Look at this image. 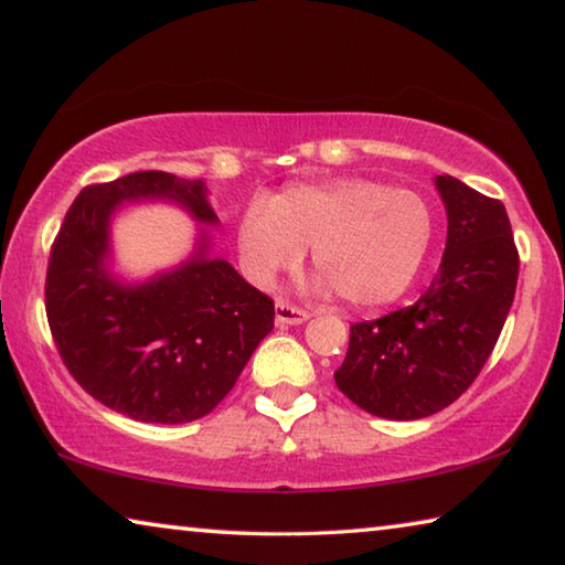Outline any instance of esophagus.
I'll return each instance as SVG.
<instances>
[{
  "mask_svg": "<svg viewBox=\"0 0 565 565\" xmlns=\"http://www.w3.org/2000/svg\"><path fill=\"white\" fill-rule=\"evenodd\" d=\"M306 319H309L306 309L291 306L289 301H276V323H281V327H296V323H303Z\"/></svg>",
  "mask_w": 565,
  "mask_h": 565,
  "instance_id": "34e87169",
  "label": "esophagus"
}]
</instances>
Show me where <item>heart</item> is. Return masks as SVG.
I'll use <instances>...</instances> for the list:
<instances>
[{"label":"heart","instance_id":"obj_1","mask_svg":"<svg viewBox=\"0 0 565 565\" xmlns=\"http://www.w3.org/2000/svg\"><path fill=\"white\" fill-rule=\"evenodd\" d=\"M236 244L254 284H274L311 246L313 266L341 301L381 306L416 279L431 244V212L414 191L366 179L294 184L246 204Z\"/></svg>","mask_w":565,"mask_h":565}]
</instances>
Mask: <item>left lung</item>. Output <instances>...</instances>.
<instances>
[{
    "instance_id": "obj_1",
    "label": "left lung",
    "mask_w": 565,
    "mask_h": 565,
    "mask_svg": "<svg viewBox=\"0 0 565 565\" xmlns=\"http://www.w3.org/2000/svg\"><path fill=\"white\" fill-rule=\"evenodd\" d=\"M448 236L441 269L416 303L351 327L333 374L341 394L369 414L426 418L451 406L481 374L509 317L519 248L499 199L436 177Z\"/></svg>"
}]
</instances>
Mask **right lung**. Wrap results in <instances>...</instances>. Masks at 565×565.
I'll return each mask as SVG.
<instances>
[{
  "mask_svg": "<svg viewBox=\"0 0 565 565\" xmlns=\"http://www.w3.org/2000/svg\"><path fill=\"white\" fill-rule=\"evenodd\" d=\"M169 199L216 224L202 179L134 171L74 199L52 244L46 321L56 351L84 391L145 424H189L234 388L274 329V301L224 259L206 236L174 271L121 284L107 269L109 222L121 202Z\"/></svg>",
  "mask_w": 565,
  "mask_h": 565,
  "instance_id": "1",
  "label": "right lung"
}]
</instances>
